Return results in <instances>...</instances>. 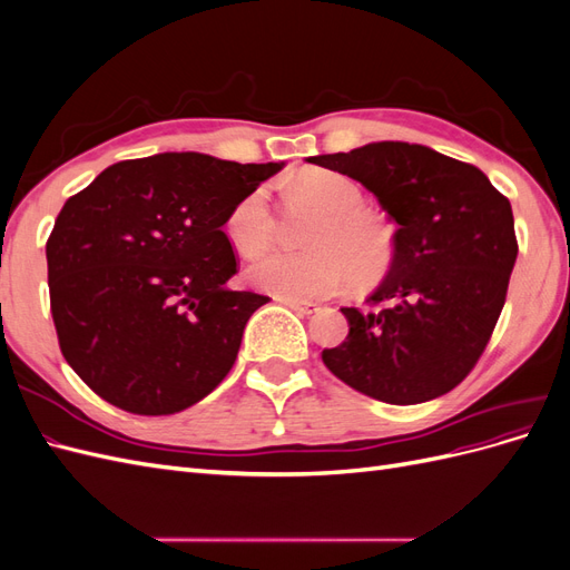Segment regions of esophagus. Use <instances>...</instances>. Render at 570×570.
Returning <instances> with one entry per match:
<instances>
[{
    "label": "esophagus",
    "mask_w": 570,
    "mask_h": 570,
    "mask_svg": "<svg viewBox=\"0 0 570 570\" xmlns=\"http://www.w3.org/2000/svg\"><path fill=\"white\" fill-rule=\"evenodd\" d=\"M283 304L287 308H292V312H297L299 316H312L318 312V304L314 302H295V299H283Z\"/></svg>",
    "instance_id": "1"
}]
</instances>
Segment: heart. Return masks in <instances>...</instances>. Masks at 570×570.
<instances>
[{
  "mask_svg": "<svg viewBox=\"0 0 570 570\" xmlns=\"http://www.w3.org/2000/svg\"><path fill=\"white\" fill-rule=\"evenodd\" d=\"M295 193L327 214L308 237V252H271L252 262L247 278L254 287L281 299L308 302L333 295L350 278L375 285L390 273L396 239L385 220L366 212V195L356 180L337 170L312 168L292 180ZM230 243L247 256L264 252L275 235L268 187H254L228 218Z\"/></svg>",
  "mask_w": 570,
  "mask_h": 570,
  "instance_id": "heart-1",
  "label": "heart"
}]
</instances>
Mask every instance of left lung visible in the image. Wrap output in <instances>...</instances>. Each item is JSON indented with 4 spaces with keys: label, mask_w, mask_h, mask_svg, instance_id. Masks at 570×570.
I'll return each instance as SVG.
<instances>
[{
    "label": "left lung",
    "mask_w": 570,
    "mask_h": 570,
    "mask_svg": "<svg viewBox=\"0 0 570 570\" xmlns=\"http://www.w3.org/2000/svg\"><path fill=\"white\" fill-rule=\"evenodd\" d=\"M312 164L358 180L396 223V256L350 335L323 350L342 383L387 404L454 390L485 352L519 254L509 199L480 168L409 142H373Z\"/></svg>",
    "instance_id": "1"
}]
</instances>
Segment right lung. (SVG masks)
I'll use <instances>...</instances> for the list:
<instances>
[{
  "instance_id": "obj_1",
  "label": "right lung",
  "mask_w": 570,
  "mask_h": 570,
  "mask_svg": "<svg viewBox=\"0 0 570 570\" xmlns=\"http://www.w3.org/2000/svg\"><path fill=\"white\" fill-rule=\"evenodd\" d=\"M281 168L166 151L68 197L47 239L49 306L63 358L101 400L168 416L228 375L268 297L226 287L239 262L223 226Z\"/></svg>"
}]
</instances>
